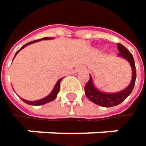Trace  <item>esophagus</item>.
<instances>
[{
	"label": "esophagus",
	"mask_w": 146,
	"mask_h": 146,
	"mask_svg": "<svg viewBox=\"0 0 146 146\" xmlns=\"http://www.w3.org/2000/svg\"><path fill=\"white\" fill-rule=\"evenodd\" d=\"M79 70H81V68H78L77 69V71H79Z\"/></svg>",
	"instance_id": "obj_1"
}]
</instances>
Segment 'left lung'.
Returning <instances> with one entry per match:
<instances>
[{
  "instance_id": "obj_1",
  "label": "left lung",
  "mask_w": 146,
  "mask_h": 146,
  "mask_svg": "<svg viewBox=\"0 0 146 146\" xmlns=\"http://www.w3.org/2000/svg\"><path fill=\"white\" fill-rule=\"evenodd\" d=\"M117 49L119 50V53L117 56L122 57L129 62L132 68V79L130 84L123 90L115 92V93H107L103 92L96 88V86L94 84L93 78L91 75H90V79L86 85L84 86V92L85 96L88 97V99L95 104L104 106V107H111L117 106L123 102L133 91V89L134 87L135 79H136V69H135V64L134 60L129 52V50L123 46V44H117Z\"/></svg>"
}]
</instances>
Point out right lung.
I'll list each match as a JSON object with an SVG mask.
<instances>
[{
  "label": "right lung",
  "instance_id": "obj_1",
  "mask_svg": "<svg viewBox=\"0 0 146 146\" xmlns=\"http://www.w3.org/2000/svg\"><path fill=\"white\" fill-rule=\"evenodd\" d=\"M52 40V38H50V37H44V38H42V39H40V40H34V41H30V42H29V43H27L26 44H24V45H23L17 52H16V54H15V56H16V55L22 50V49H23L24 47H26L27 45H29V44H33V43H35V42H38V41H40V40ZM14 56V57H15ZM63 78H60L57 82H56V84H55V86H54V89L52 90V91L47 96H45L44 98H42V99H40V100H37V101H33V102H30V101H27V100H24V99H23V98H21L22 100H23V102H24L26 104H28V105H32V106H41V105H44V104H46V103H49V102H52L53 100H55L56 99V97L57 96V94H58V92H59V90H60V83H61V81H62V79Z\"/></svg>",
  "mask_w": 146,
  "mask_h": 146
}]
</instances>
